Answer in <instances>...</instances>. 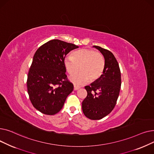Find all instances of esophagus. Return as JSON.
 <instances>
[{
  "label": "esophagus",
  "instance_id": "esophagus-1",
  "mask_svg": "<svg viewBox=\"0 0 154 154\" xmlns=\"http://www.w3.org/2000/svg\"><path fill=\"white\" fill-rule=\"evenodd\" d=\"M79 88H80V87H79V86H77V85H74V89L75 91H77V90H78Z\"/></svg>",
  "mask_w": 154,
  "mask_h": 154
}]
</instances>
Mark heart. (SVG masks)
<instances>
[{
    "label": "heart",
    "instance_id": "1",
    "mask_svg": "<svg viewBox=\"0 0 154 154\" xmlns=\"http://www.w3.org/2000/svg\"><path fill=\"white\" fill-rule=\"evenodd\" d=\"M64 66L69 74H73L80 67L82 71L70 77L71 81L78 85L100 79L105 69V59L103 55L91 48H82L74 52L72 56L64 59Z\"/></svg>",
    "mask_w": 154,
    "mask_h": 154
}]
</instances>
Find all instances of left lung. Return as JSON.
I'll return each mask as SVG.
<instances>
[{
    "mask_svg": "<svg viewBox=\"0 0 154 154\" xmlns=\"http://www.w3.org/2000/svg\"><path fill=\"white\" fill-rule=\"evenodd\" d=\"M94 47L102 54L106 65L100 79L85 87L87 95L82 107L87 118L100 120L109 114L116 106L121 87V74L114 54L99 46Z\"/></svg>",
    "mask_w": 154,
    "mask_h": 154,
    "instance_id": "left-lung-1",
    "label": "left lung"
}]
</instances>
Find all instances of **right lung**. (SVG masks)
Returning <instances> with one entry per match:
<instances>
[{"label":"right lung","mask_w":154,"mask_h":154,"mask_svg":"<svg viewBox=\"0 0 154 154\" xmlns=\"http://www.w3.org/2000/svg\"><path fill=\"white\" fill-rule=\"evenodd\" d=\"M75 44L58 39L38 47L29 69L27 87L33 106L45 115H54L62 108L67 96L74 89L64 66V59Z\"/></svg>","instance_id":"1"}]
</instances>
